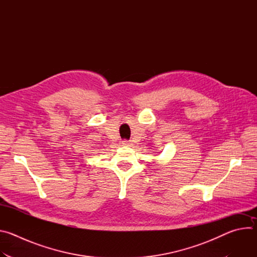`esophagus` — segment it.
Listing matches in <instances>:
<instances>
[{
	"label": "esophagus",
	"mask_w": 257,
	"mask_h": 257,
	"mask_svg": "<svg viewBox=\"0 0 257 257\" xmlns=\"http://www.w3.org/2000/svg\"><path fill=\"white\" fill-rule=\"evenodd\" d=\"M122 144H123L124 146H131V145H132V143H131L129 140H126V139L122 141Z\"/></svg>",
	"instance_id": "esophagus-1"
}]
</instances>
